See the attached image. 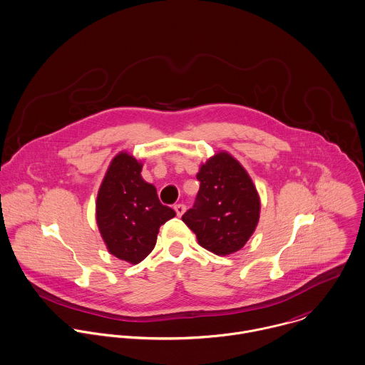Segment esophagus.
<instances>
[{"label":"esophagus","instance_id":"34e87169","mask_svg":"<svg viewBox=\"0 0 365 365\" xmlns=\"http://www.w3.org/2000/svg\"><path fill=\"white\" fill-rule=\"evenodd\" d=\"M175 212H176V215L180 217L185 212H186V206L185 205H182V203H179V205H175Z\"/></svg>","mask_w":365,"mask_h":365}]
</instances>
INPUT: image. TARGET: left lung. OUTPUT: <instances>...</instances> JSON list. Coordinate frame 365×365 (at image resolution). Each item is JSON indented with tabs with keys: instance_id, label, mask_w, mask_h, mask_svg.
<instances>
[{
	"instance_id": "obj_1",
	"label": "left lung",
	"mask_w": 365,
	"mask_h": 365,
	"mask_svg": "<svg viewBox=\"0 0 365 365\" xmlns=\"http://www.w3.org/2000/svg\"><path fill=\"white\" fill-rule=\"evenodd\" d=\"M196 203L182 220L197 243L217 256L239 252L260 219L257 189L237 159L222 150L202 163Z\"/></svg>"
}]
</instances>
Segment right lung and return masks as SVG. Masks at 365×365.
I'll return each mask as SVG.
<instances>
[{
    "label": "right lung",
    "mask_w": 365,
    "mask_h": 365,
    "mask_svg": "<svg viewBox=\"0 0 365 365\" xmlns=\"http://www.w3.org/2000/svg\"><path fill=\"white\" fill-rule=\"evenodd\" d=\"M140 160L119 152L103 176L96 196V225L110 255L140 263L155 247L159 227L175 217L159 202L156 187L142 179Z\"/></svg>",
    "instance_id": "obj_1"
}]
</instances>
